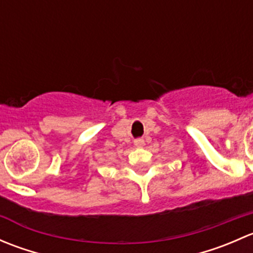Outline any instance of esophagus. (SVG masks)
Masks as SVG:
<instances>
[{"label": "esophagus", "mask_w": 253, "mask_h": 253, "mask_svg": "<svg viewBox=\"0 0 253 253\" xmlns=\"http://www.w3.org/2000/svg\"><path fill=\"white\" fill-rule=\"evenodd\" d=\"M134 145H136L137 148H143V147H144V139H143V138L134 139Z\"/></svg>", "instance_id": "1"}]
</instances>
